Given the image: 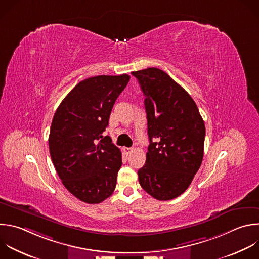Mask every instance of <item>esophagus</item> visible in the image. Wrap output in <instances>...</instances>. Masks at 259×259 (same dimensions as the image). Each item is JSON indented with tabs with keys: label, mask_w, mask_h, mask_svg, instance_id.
Listing matches in <instances>:
<instances>
[{
	"label": "esophagus",
	"mask_w": 259,
	"mask_h": 259,
	"mask_svg": "<svg viewBox=\"0 0 259 259\" xmlns=\"http://www.w3.org/2000/svg\"><path fill=\"white\" fill-rule=\"evenodd\" d=\"M132 150H133V149L130 148V147H125V148H124V152L126 153V155H129V154L132 152Z\"/></svg>",
	"instance_id": "1"
}]
</instances>
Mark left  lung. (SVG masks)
I'll return each mask as SVG.
<instances>
[{"label": "left lung", "instance_id": "obj_1", "mask_svg": "<svg viewBox=\"0 0 259 259\" xmlns=\"http://www.w3.org/2000/svg\"><path fill=\"white\" fill-rule=\"evenodd\" d=\"M132 75L145 97L149 138L145 164L138 169L139 184L157 200L176 198L202 162L204 122L190 95L162 70L152 67Z\"/></svg>", "mask_w": 259, "mask_h": 259}]
</instances>
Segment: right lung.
Returning a JSON list of instances; mask_svg holds the SVG:
<instances>
[{
	"label": "right lung",
	"instance_id": "add662e5",
	"mask_svg": "<svg viewBox=\"0 0 259 259\" xmlns=\"http://www.w3.org/2000/svg\"><path fill=\"white\" fill-rule=\"evenodd\" d=\"M129 80L127 74L84 79L54 115L49 136L52 161L66 189L83 202L101 203L116 188L122 153L103 133Z\"/></svg>",
	"mask_w": 259,
	"mask_h": 259
}]
</instances>
